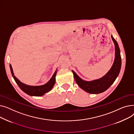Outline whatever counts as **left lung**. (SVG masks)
Wrapping results in <instances>:
<instances>
[{
  "label": "left lung",
  "mask_w": 134,
  "mask_h": 134,
  "mask_svg": "<svg viewBox=\"0 0 134 134\" xmlns=\"http://www.w3.org/2000/svg\"><path fill=\"white\" fill-rule=\"evenodd\" d=\"M111 38L115 44V59L110 69L104 76L98 79L86 81L82 79L74 71H72L76 83L81 89L89 93L98 94L107 90L113 84L120 72L122 64L120 49L112 35Z\"/></svg>",
  "instance_id": "left-lung-1"
}]
</instances>
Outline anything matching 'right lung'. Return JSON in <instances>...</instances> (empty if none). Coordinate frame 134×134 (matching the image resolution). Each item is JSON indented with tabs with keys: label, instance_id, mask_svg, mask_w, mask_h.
I'll return each mask as SVG.
<instances>
[{
	"label": "right lung",
	"instance_id": "1",
	"mask_svg": "<svg viewBox=\"0 0 134 134\" xmlns=\"http://www.w3.org/2000/svg\"><path fill=\"white\" fill-rule=\"evenodd\" d=\"M11 72L13 78L14 80H15L19 88L22 90L24 92L26 93L27 94L31 96H42L46 93L49 92L54 87L55 83V76L57 73V68H56L55 72L53 74V76L51 79L48 81L44 85L40 86H30L26 85L23 82H21L19 80H18L16 77L14 75L13 69L12 66L10 65Z\"/></svg>",
	"mask_w": 134,
	"mask_h": 134
}]
</instances>
